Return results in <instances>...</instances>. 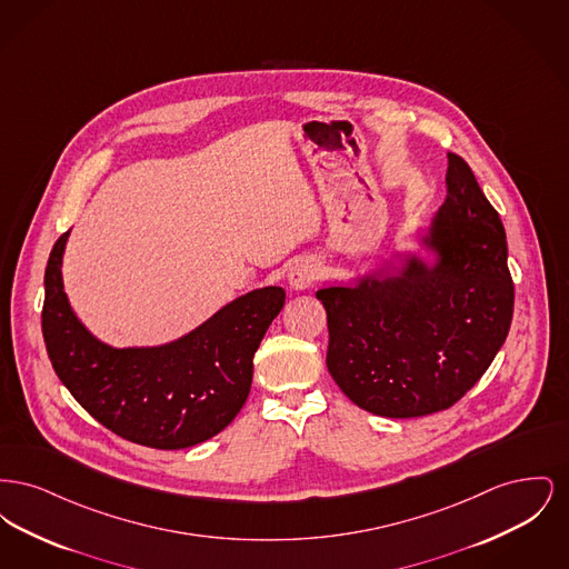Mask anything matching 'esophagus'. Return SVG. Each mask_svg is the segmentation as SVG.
Wrapping results in <instances>:
<instances>
[{
    "label": "esophagus",
    "mask_w": 569,
    "mask_h": 569,
    "mask_svg": "<svg viewBox=\"0 0 569 569\" xmlns=\"http://www.w3.org/2000/svg\"><path fill=\"white\" fill-rule=\"evenodd\" d=\"M318 272H320V267L313 258H302L295 262L292 269L288 271V283L292 290H298V292L309 290L313 286V281L318 279Z\"/></svg>",
    "instance_id": "obj_1"
}]
</instances>
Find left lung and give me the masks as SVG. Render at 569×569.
<instances>
[{"label": "left lung", "mask_w": 569, "mask_h": 569, "mask_svg": "<svg viewBox=\"0 0 569 569\" xmlns=\"http://www.w3.org/2000/svg\"><path fill=\"white\" fill-rule=\"evenodd\" d=\"M418 243L427 258L403 253L399 264L316 292L330 376L352 403L386 418L455 406L501 350L515 313L503 223L457 153Z\"/></svg>", "instance_id": "1"}]
</instances>
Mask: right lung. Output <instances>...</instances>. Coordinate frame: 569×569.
Returning <instances> with one entry per match:
<instances>
[{
	"mask_svg": "<svg viewBox=\"0 0 569 569\" xmlns=\"http://www.w3.org/2000/svg\"><path fill=\"white\" fill-rule=\"evenodd\" d=\"M68 237L57 239L44 272L42 335L57 378L100 425L140 446L181 450L223 431L247 401L253 353L283 309V288L234 298L170 343L112 348L63 292Z\"/></svg>",
	"mask_w": 569,
	"mask_h": 569,
	"instance_id": "add662e5",
	"label": "right lung"
}]
</instances>
